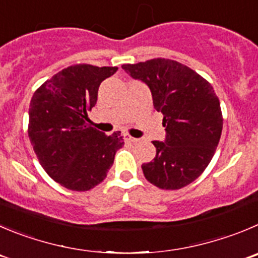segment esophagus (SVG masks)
Masks as SVG:
<instances>
[{"mask_svg": "<svg viewBox=\"0 0 258 258\" xmlns=\"http://www.w3.org/2000/svg\"><path fill=\"white\" fill-rule=\"evenodd\" d=\"M124 139L126 142H131V143H137V142H139L138 138H134V137H131L129 134H124Z\"/></svg>", "mask_w": 258, "mask_h": 258, "instance_id": "1", "label": "esophagus"}]
</instances>
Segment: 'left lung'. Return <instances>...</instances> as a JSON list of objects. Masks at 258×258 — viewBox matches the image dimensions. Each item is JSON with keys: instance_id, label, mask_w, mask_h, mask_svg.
<instances>
[{"instance_id": "8db88e82", "label": "left lung", "mask_w": 258, "mask_h": 258, "mask_svg": "<svg viewBox=\"0 0 258 258\" xmlns=\"http://www.w3.org/2000/svg\"><path fill=\"white\" fill-rule=\"evenodd\" d=\"M121 68L148 86L154 109L163 114L166 138L153 141L157 153L142 164L144 176L166 190L188 185L208 167L222 136V110L212 85L191 68L164 58Z\"/></svg>"}]
</instances>
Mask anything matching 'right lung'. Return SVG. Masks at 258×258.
<instances>
[{
  "label": "right lung",
  "instance_id": "add662e5",
  "mask_svg": "<svg viewBox=\"0 0 258 258\" xmlns=\"http://www.w3.org/2000/svg\"><path fill=\"white\" fill-rule=\"evenodd\" d=\"M116 71L71 66L34 92L29 109L31 146L45 172L68 190L87 191L104 181L124 144L120 132L105 136L87 124L100 85Z\"/></svg>",
  "mask_w": 258,
  "mask_h": 258
}]
</instances>
